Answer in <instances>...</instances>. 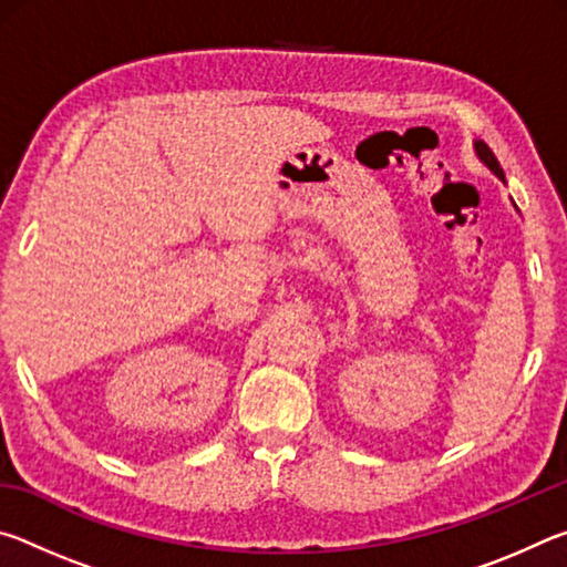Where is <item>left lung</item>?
Masks as SVG:
<instances>
[{"label": "left lung", "mask_w": 567, "mask_h": 567, "mask_svg": "<svg viewBox=\"0 0 567 567\" xmlns=\"http://www.w3.org/2000/svg\"><path fill=\"white\" fill-rule=\"evenodd\" d=\"M473 147H475V155H477V159L483 162V165L493 172V175L497 177V179H503L505 182V175H503V167H501V162H497V157L493 155V150L485 145L483 140H475L473 142ZM515 205V203H513ZM517 209V207H515Z\"/></svg>", "instance_id": "left-lung-1"}]
</instances>
